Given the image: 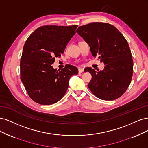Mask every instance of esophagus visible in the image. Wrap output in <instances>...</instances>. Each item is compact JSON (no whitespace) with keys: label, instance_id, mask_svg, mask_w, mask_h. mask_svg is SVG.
<instances>
[{"label":"esophagus","instance_id":"1","mask_svg":"<svg viewBox=\"0 0 148 148\" xmlns=\"http://www.w3.org/2000/svg\"><path fill=\"white\" fill-rule=\"evenodd\" d=\"M84 71V69H82V68H79L78 69V72L79 73H82Z\"/></svg>","mask_w":148,"mask_h":148}]
</instances>
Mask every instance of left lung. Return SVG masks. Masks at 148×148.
<instances>
[{
	"label": "left lung",
	"instance_id": "obj_1",
	"mask_svg": "<svg viewBox=\"0 0 148 148\" xmlns=\"http://www.w3.org/2000/svg\"><path fill=\"white\" fill-rule=\"evenodd\" d=\"M77 33L90 47L93 57H98L105 65L96 71L87 67L91 73L88 86L98 98L113 101L122 96L132 81L133 62L128 44L115 26L107 23L95 22L79 26Z\"/></svg>",
	"mask_w": 148,
	"mask_h": 148
}]
</instances>
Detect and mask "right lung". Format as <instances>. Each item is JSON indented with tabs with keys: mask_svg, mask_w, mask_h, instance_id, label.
Wrapping results in <instances>:
<instances>
[{
	"mask_svg": "<svg viewBox=\"0 0 148 148\" xmlns=\"http://www.w3.org/2000/svg\"><path fill=\"white\" fill-rule=\"evenodd\" d=\"M77 27L42 26L26 40L21 57L20 78L34 102L51 105L60 101L68 89L70 77L78 74V69L73 65H66L60 71L52 66L55 58L64 53Z\"/></svg>",
	"mask_w": 148,
	"mask_h": 148,
	"instance_id": "1",
	"label": "right lung"
}]
</instances>
